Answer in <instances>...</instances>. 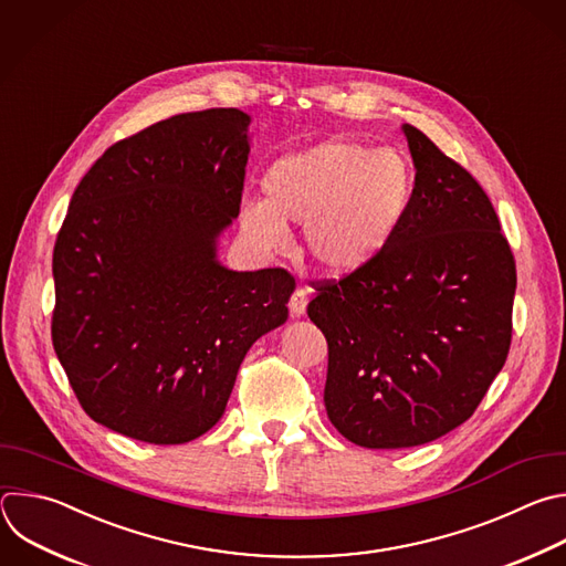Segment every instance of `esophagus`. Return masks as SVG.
Instances as JSON below:
<instances>
[{"mask_svg":"<svg viewBox=\"0 0 566 566\" xmlns=\"http://www.w3.org/2000/svg\"><path fill=\"white\" fill-rule=\"evenodd\" d=\"M307 307V290L305 287H296V292L290 298V314L292 316H303Z\"/></svg>","mask_w":566,"mask_h":566,"instance_id":"1","label":"esophagus"}]
</instances>
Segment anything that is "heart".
I'll return each mask as SVG.
<instances>
[{"label":"heart","instance_id":"b5f03b06","mask_svg":"<svg viewBox=\"0 0 566 566\" xmlns=\"http://www.w3.org/2000/svg\"><path fill=\"white\" fill-rule=\"evenodd\" d=\"M265 200H245L241 228L265 252L305 228L314 265L350 276L373 265L399 234L417 193L412 160L395 147L329 138L283 156L263 176Z\"/></svg>","mask_w":566,"mask_h":566}]
</instances>
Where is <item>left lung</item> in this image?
<instances>
[{"label":"left lung","instance_id":"8db88e82","mask_svg":"<svg viewBox=\"0 0 566 566\" xmlns=\"http://www.w3.org/2000/svg\"><path fill=\"white\" fill-rule=\"evenodd\" d=\"M401 132L417 193L399 234L307 305L327 338V417L364 448L421 446L462 426L511 346L515 261L489 196L419 129Z\"/></svg>","mask_w":566,"mask_h":566}]
</instances>
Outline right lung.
Segmentation results:
<instances>
[{"instance_id": "right-lung-1", "label": "right lung", "mask_w": 566, "mask_h": 566, "mask_svg": "<svg viewBox=\"0 0 566 566\" xmlns=\"http://www.w3.org/2000/svg\"><path fill=\"white\" fill-rule=\"evenodd\" d=\"M250 123L241 108L156 123L108 147L71 198L53 250V348L108 430L158 446L205 434L256 338L287 321L285 270L218 261Z\"/></svg>"}]
</instances>
